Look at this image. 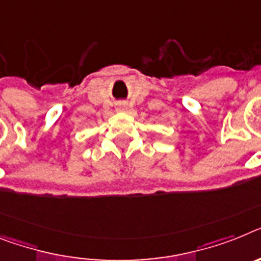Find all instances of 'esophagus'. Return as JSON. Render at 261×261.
Instances as JSON below:
<instances>
[{
	"instance_id": "1",
	"label": "esophagus",
	"mask_w": 261,
	"mask_h": 261,
	"mask_svg": "<svg viewBox=\"0 0 261 261\" xmlns=\"http://www.w3.org/2000/svg\"><path fill=\"white\" fill-rule=\"evenodd\" d=\"M126 109H127V105L126 103H120L119 106L117 107V110H122V111L126 110Z\"/></svg>"
}]
</instances>
